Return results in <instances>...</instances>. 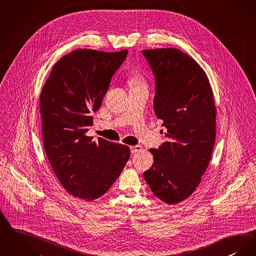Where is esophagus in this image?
<instances>
[{
	"label": "esophagus",
	"instance_id": "esophagus-1",
	"mask_svg": "<svg viewBox=\"0 0 256 256\" xmlns=\"http://www.w3.org/2000/svg\"><path fill=\"white\" fill-rule=\"evenodd\" d=\"M141 150H142L141 146H130V152L132 154H138V152H141Z\"/></svg>",
	"mask_w": 256,
	"mask_h": 256
}]
</instances>
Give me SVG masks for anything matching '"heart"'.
<instances>
[{
	"label": "heart",
	"instance_id": "obj_1",
	"mask_svg": "<svg viewBox=\"0 0 256 256\" xmlns=\"http://www.w3.org/2000/svg\"><path fill=\"white\" fill-rule=\"evenodd\" d=\"M128 82L132 88L135 86H146V80L144 78L143 75L138 73V72H132L128 75Z\"/></svg>",
	"mask_w": 256,
	"mask_h": 256
}]
</instances>
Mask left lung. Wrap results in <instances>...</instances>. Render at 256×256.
I'll list each match as a JSON object with an SVG mask.
<instances>
[{"label":"left lung","instance_id":"1","mask_svg":"<svg viewBox=\"0 0 256 256\" xmlns=\"http://www.w3.org/2000/svg\"><path fill=\"white\" fill-rule=\"evenodd\" d=\"M155 77L154 112L166 141L150 148L154 162L143 174L154 194L170 204L192 194L215 142L216 106L208 76L197 62L176 48L142 50Z\"/></svg>","mask_w":256,"mask_h":256}]
</instances>
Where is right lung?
Segmentation results:
<instances>
[{
    "label": "right lung",
    "instance_id": "add662e5",
    "mask_svg": "<svg viewBox=\"0 0 256 256\" xmlns=\"http://www.w3.org/2000/svg\"><path fill=\"white\" fill-rule=\"evenodd\" d=\"M128 50H76L57 62L40 95L42 141L64 188L86 201L104 194L122 172L128 146L88 136L92 112L102 104Z\"/></svg>",
    "mask_w": 256,
    "mask_h": 256
}]
</instances>
